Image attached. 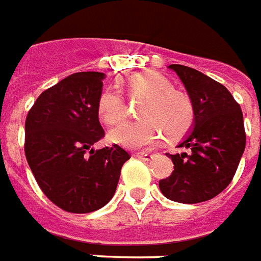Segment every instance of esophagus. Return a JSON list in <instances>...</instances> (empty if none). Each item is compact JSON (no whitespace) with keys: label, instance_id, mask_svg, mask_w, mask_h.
I'll return each mask as SVG.
<instances>
[{"label":"esophagus","instance_id":"34e87169","mask_svg":"<svg viewBox=\"0 0 261 261\" xmlns=\"http://www.w3.org/2000/svg\"><path fill=\"white\" fill-rule=\"evenodd\" d=\"M134 156H135V157H138V159H141V160H146V162H149V160H152V159H153V154H152V153L139 152V153H135Z\"/></svg>","mask_w":261,"mask_h":261}]
</instances>
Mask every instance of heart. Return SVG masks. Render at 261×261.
<instances>
[{"instance_id": "heart-1", "label": "heart", "mask_w": 261, "mask_h": 261, "mask_svg": "<svg viewBox=\"0 0 261 261\" xmlns=\"http://www.w3.org/2000/svg\"><path fill=\"white\" fill-rule=\"evenodd\" d=\"M128 98H142L138 122L124 123L111 131L112 142L128 149L152 146L164 134L166 139L180 138L194 122V107L186 93L172 89L160 73L146 71L126 79ZM98 116L107 126H116L126 117L127 107L120 93L107 89L98 98Z\"/></svg>"}]
</instances>
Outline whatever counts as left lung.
Here are the masks:
<instances>
[{"instance_id": "8db88e82", "label": "left lung", "mask_w": 261, "mask_h": 261, "mask_svg": "<svg viewBox=\"0 0 261 261\" xmlns=\"http://www.w3.org/2000/svg\"><path fill=\"white\" fill-rule=\"evenodd\" d=\"M194 107L193 130L178 145L190 153L170 154L174 171L159 182L167 198L182 204L208 201L234 178L246 135L240 104L212 77L185 65L171 64Z\"/></svg>"}]
</instances>
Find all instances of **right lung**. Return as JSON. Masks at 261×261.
Here are the masks:
<instances>
[{"instance_id":"right-lung-1","label":"right lung","mask_w":261,"mask_h":261,"mask_svg":"<svg viewBox=\"0 0 261 261\" xmlns=\"http://www.w3.org/2000/svg\"><path fill=\"white\" fill-rule=\"evenodd\" d=\"M105 73L76 72L39 95L25 119V159L53 204L72 214L107 205L116 192L128 152L113 145L95 150L105 135L98 98Z\"/></svg>"}]
</instances>
